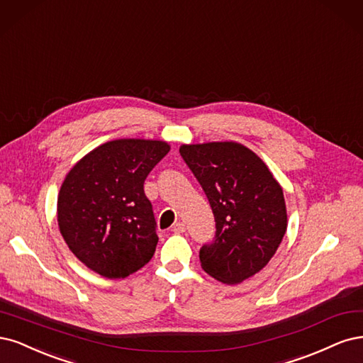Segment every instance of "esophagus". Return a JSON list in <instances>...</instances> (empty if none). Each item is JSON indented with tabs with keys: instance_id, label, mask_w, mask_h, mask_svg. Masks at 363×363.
I'll use <instances>...</instances> for the list:
<instances>
[{
	"instance_id": "obj_1",
	"label": "esophagus",
	"mask_w": 363,
	"mask_h": 363,
	"mask_svg": "<svg viewBox=\"0 0 363 363\" xmlns=\"http://www.w3.org/2000/svg\"><path fill=\"white\" fill-rule=\"evenodd\" d=\"M172 230H173L174 233H184V232H185V225L182 223V221H178V223H174V225L172 226Z\"/></svg>"
}]
</instances>
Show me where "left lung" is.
I'll return each mask as SVG.
<instances>
[{"instance_id":"8db88e82","label":"left lung","mask_w":363,"mask_h":363,"mask_svg":"<svg viewBox=\"0 0 363 363\" xmlns=\"http://www.w3.org/2000/svg\"><path fill=\"white\" fill-rule=\"evenodd\" d=\"M179 152L216 220L213 242L199 252L201 265L220 282L240 284L261 272L282 242L288 225L282 186L240 143L182 145Z\"/></svg>"}]
</instances>
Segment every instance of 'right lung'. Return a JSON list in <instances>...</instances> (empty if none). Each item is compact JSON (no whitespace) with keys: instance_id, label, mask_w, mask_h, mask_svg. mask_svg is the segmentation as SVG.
Masks as SVG:
<instances>
[{"instance_id":"add662e5","label":"right lung","mask_w":363,"mask_h":363,"mask_svg":"<svg viewBox=\"0 0 363 363\" xmlns=\"http://www.w3.org/2000/svg\"><path fill=\"white\" fill-rule=\"evenodd\" d=\"M169 150L160 140H113L66 174L57 199L58 228L90 270L123 279L152 259L157 221L143 184Z\"/></svg>"}]
</instances>
